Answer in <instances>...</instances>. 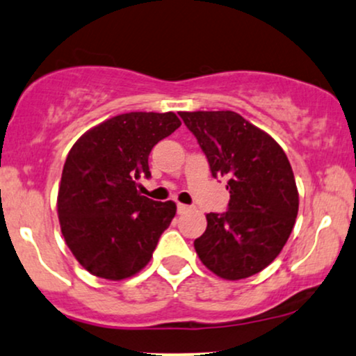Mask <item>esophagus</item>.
<instances>
[{
    "mask_svg": "<svg viewBox=\"0 0 356 356\" xmlns=\"http://www.w3.org/2000/svg\"><path fill=\"white\" fill-rule=\"evenodd\" d=\"M191 209V207L188 205H184V204H177V211L179 213H186V211Z\"/></svg>",
    "mask_w": 356,
    "mask_h": 356,
    "instance_id": "34e87169",
    "label": "esophagus"
}]
</instances>
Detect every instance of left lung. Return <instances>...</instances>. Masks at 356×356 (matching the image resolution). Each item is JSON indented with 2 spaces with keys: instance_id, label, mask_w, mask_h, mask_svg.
<instances>
[{
  "instance_id": "obj_1",
  "label": "left lung",
  "mask_w": 356,
  "mask_h": 356,
  "mask_svg": "<svg viewBox=\"0 0 356 356\" xmlns=\"http://www.w3.org/2000/svg\"><path fill=\"white\" fill-rule=\"evenodd\" d=\"M209 159L213 177H228L225 213H207L193 241L202 263L228 281L263 271L284 248L299 210V192L286 152L235 111H181Z\"/></svg>"
}]
</instances>
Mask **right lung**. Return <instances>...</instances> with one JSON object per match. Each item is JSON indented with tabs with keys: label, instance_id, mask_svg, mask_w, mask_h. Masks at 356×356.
Wrapping results in <instances>:
<instances>
[{
	"label": "right lung",
	"instance_id": "1",
	"mask_svg": "<svg viewBox=\"0 0 356 356\" xmlns=\"http://www.w3.org/2000/svg\"><path fill=\"white\" fill-rule=\"evenodd\" d=\"M181 126L172 111H131L93 126L67 156L57 195L62 235L93 276L121 281L141 271L172 222V200L138 192L149 177L147 157Z\"/></svg>",
	"mask_w": 356,
	"mask_h": 356
}]
</instances>
